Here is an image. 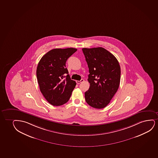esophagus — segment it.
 Listing matches in <instances>:
<instances>
[{
    "mask_svg": "<svg viewBox=\"0 0 158 158\" xmlns=\"http://www.w3.org/2000/svg\"><path fill=\"white\" fill-rule=\"evenodd\" d=\"M83 82H84V80L83 79H81V81H76V83L77 84H80L81 83H82Z\"/></svg>",
    "mask_w": 158,
    "mask_h": 158,
    "instance_id": "1",
    "label": "esophagus"
}]
</instances>
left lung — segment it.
I'll return each mask as SVG.
<instances>
[{
    "instance_id": "obj_1",
    "label": "left lung",
    "mask_w": 158,
    "mask_h": 158,
    "mask_svg": "<svg viewBox=\"0 0 158 158\" xmlns=\"http://www.w3.org/2000/svg\"><path fill=\"white\" fill-rule=\"evenodd\" d=\"M89 72V89L85 92L86 102L97 109L105 107L118 91L121 68L118 60L106 49L83 48Z\"/></svg>"
}]
</instances>
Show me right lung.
Listing matches in <instances>:
<instances>
[{"label": "right lung", "mask_w": 158, "mask_h": 158, "mask_svg": "<svg viewBox=\"0 0 158 158\" xmlns=\"http://www.w3.org/2000/svg\"><path fill=\"white\" fill-rule=\"evenodd\" d=\"M77 51L75 48H54L41 58L36 75L40 91L53 106L62 105L68 102L76 86L66 68L68 58Z\"/></svg>", "instance_id": "right-lung-1"}]
</instances>
